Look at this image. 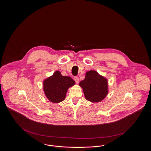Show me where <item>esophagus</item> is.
Wrapping results in <instances>:
<instances>
[{
	"instance_id": "1",
	"label": "esophagus",
	"mask_w": 151,
	"mask_h": 151,
	"mask_svg": "<svg viewBox=\"0 0 151 151\" xmlns=\"http://www.w3.org/2000/svg\"><path fill=\"white\" fill-rule=\"evenodd\" d=\"M74 80L75 81V82H76V84H78V83H79V79L78 77H76V76L75 77V78H74Z\"/></svg>"
}]
</instances>
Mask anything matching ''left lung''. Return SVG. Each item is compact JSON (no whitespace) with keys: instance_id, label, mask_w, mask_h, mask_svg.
<instances>
[{"instance_id":"left-lung-1","label":"left lung","mask_w":151,"mask_h":151,"mask_svg":"<svg viewBox=\"0 0 151 151\" xmlns=\"http://www.w3.org/2000/svg\"><path fill=\"white\" fill-rule=\"evenodd\" d=\"M81 87L86 99L92 102H99L108 95V80L96 71L90 70L86 73L85 79L81 81Z\"/></svg>"}]
</instances>
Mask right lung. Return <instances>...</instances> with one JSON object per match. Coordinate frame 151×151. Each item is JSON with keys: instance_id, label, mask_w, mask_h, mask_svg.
Segmentation results:
<instances>
[{"instance_id": "obj_1", "label": "right lung", "mask_w": 151, "mask_h": 151, "mask_svg": "<svg viewBox=\"0 0 151 151\" xmlns=\"http://www.w3.org/2000/svg\"><path fill=\"white\" fill-rule=\"evenodd\" d=\"M75 84V81L71 77L62 76L60 71H56L43 80L44 93L51 102L59 103L65 100L68 88Z\"/></svg>"}]
</instances>
